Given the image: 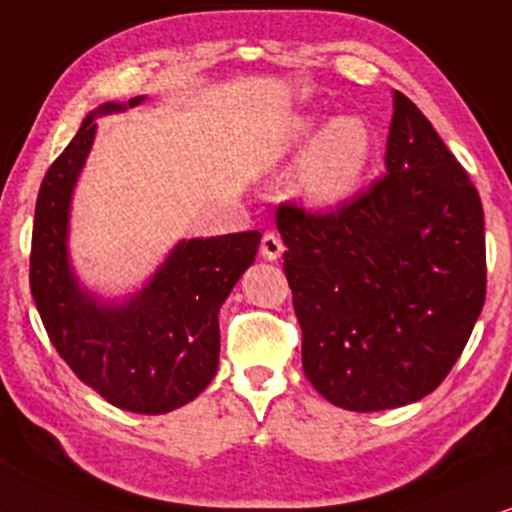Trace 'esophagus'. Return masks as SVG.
<instances>
[{"mask_svg": "<svg viewBox=\"0 0 512 512\" xmlns=\"http://www.w3.org/2000/svg\"><path fill=\"white\" fill-rule=\"evenodd\" d=\"M283 241H281V236L278 234H274V231H269V234H264L262 236V243H260V252H262V257L264 260H269V262H274V260H278V257L283 255Z\"/></svg>", "mask_w": 512, "mask_h": 512, "instance_id": "obj_1", "label": "esophagus"}]
</instances>
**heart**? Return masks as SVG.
Segmentation results:
<instances>
[{
	"label": "heart",
	"mask_w": 512,
	"mask_h": 512,
	"mask_svg": "<svg viewBox=\"0 0 512 512\" xmlns=\"http://www.w3.org/2000/svg\"><path fill=\"white\" fill-rule=\"evenodd\" d=\"M319 125V118L312 115L295 118L274 144V160H286L302 153L313 134L319 131ZM371 158V127L354 115L335 118L321 129L320 137L304 155L297 191L314 208H338L357 193Z\"/></svg>",
	"instance_id": "b5f03b06"
}]
</instances>
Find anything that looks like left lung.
I'll use <instances>...</instances> for the list:
<instances>
[{"mask_svg":"<svg viewBox=\"0 0 512 512\" xmlns=\"http://www.w3.org/2000/svg\"><path fill=\"white\" fill-rule=\"evenodd\" d=\"M392 106L383 177L335 210H276L304 375L349 411L437 390L487 295L480 193L416 103Z\"/></svg>","mask_w":512,"mask_h":512,"instance_id":"8db88e82","label":"left lung"}]
</instances>
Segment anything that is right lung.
<instances>
[{
	"instance_id": "add662e5",
	"label": "right lung",
	"mask_w": 512,
	"mask_h": 512,
	"mask_svg": "<svg viewBox=\"0 0 512 512\" xmlns=\"http://www.w3.org/2000/svg\"><path fill=\"white\" fill-rule=\"evenodd\" d=\"M137 96L127 106H137ZM103 103L82 120L73 141L44 174L35 205L30 290L51 345L84 385L113 406L158 416L196 399L219 364V307L255 262L260 231L181 241L148 286L122 304H101L77 286L68 262L70 198L96 115L122 111Z\"/></svg>"
}]
</instances>
